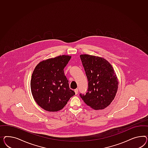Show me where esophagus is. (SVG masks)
<instances>
[{
  "mask_svg": "<svg viewBox=\"0 0 148 148\" xmlns=\"http://www.w3.org/2000/svg\"><path fill=\"white\" fill-rule=\"evenodd\" d=\"M74 92H75V95H77L78 94V89H76L74 90Z\"/></svg>",
  "mask_w": 148,
  "mask_h": 148,
  "instance_id": "1",
  "label": "esophagus"
}]
</instances>
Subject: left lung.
Masks as SVG:
<instances>
[{
    "mask_svg": "<svg viewBox=\"0 0 148 148\" xmlns=\"http://www.w3.org/2000/svg\"><path fill=\"white\" fill-rule=\"evenodd\" d=\"M80 58L88 81V91L80 95L84 103L94 110L107 107L114 99L119 81L112 64L104 58L81 54Z\"/></svg>",
    "mask_w": 148,
    "mask_h": 148,
    "instance_id": "obj_1",
    "label": "left lung"
}]
</instances>
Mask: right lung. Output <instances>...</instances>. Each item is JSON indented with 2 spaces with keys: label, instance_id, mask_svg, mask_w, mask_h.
I'll return each mask as SVG.
<instances>
[{
  "label": "right lung",
  "instance_id": "obj_1",
  "mask_svg": "<svg viewBox=\"0 0 148 148\" xmlns=\"http://www.w3.org/2000/svg\"><path fill=\"white\" fill-rule=\"evenodd\" d=\"M71 58V56L62 55L42 60L33 72L32 96L36 103L46 111H59L75 94L64 74V69Z\"/></svg>",
  "mask_w": 148,
  "mask_h": 148
}]
</instances>
